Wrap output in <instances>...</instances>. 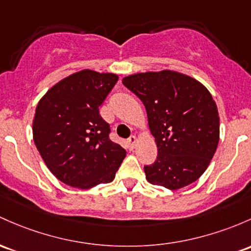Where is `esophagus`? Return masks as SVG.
Returning a JSON list of instances; mask_svg holds the SVG:
<instances>
[{
  "label": "esophagus",
  "instance_id": "obj_1",
  "mask_svg": "<svg viewBox=\"0 0 251 251\" xmlns=\"http://www.w3.org/2000/svg\"><path fill=\"white\" fill-rule=\"evenodd\" d=\"M136 143H137V138L136 136H131L130 138L127 139V144H128V149H134V147H136Z\"/></svg>",
  "mask_w": 251,
  "mask_h": 251
}]
</instances>
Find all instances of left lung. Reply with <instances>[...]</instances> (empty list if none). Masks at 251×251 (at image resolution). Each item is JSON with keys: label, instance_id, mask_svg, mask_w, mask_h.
Listing matches in <instances>:
<instances>
[{"label": "left lung", "instance_id": "1", "mask_svg": "<svg viewBox=\"0 0 251 251\" xmlns=\"http://www.w3.org/2000/svg\"><path fill=\"white\" fill-rule=\"evenodd\" d=\"M123 84L139 98L158 155L144 166L147 180L178 189L197 181L207 169L219 142V115L207 89L175 71L136 74Z\"/></svg>", "mask_w": 251, "mask_h": 251}]
</instances>
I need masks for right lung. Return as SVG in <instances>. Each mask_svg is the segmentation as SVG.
I'll return each mask as SVG.
<instances>
[{"label": "right lung", "instance_id": "obj_1", "mask_svg": "<svg viewBox=\"0 0 251 251\" xmlns=\"http://www.w3.org/2000/svg\"><path fill=\"white\" fill-rule=\"evenodd\" d=\"M117 81L114 74L82 70L53 85L38 103L35 147L68 186L88 189L112 182L125 158V149L109 139L111 126L99 112Z\"/></svg>", "mask_w": 251, "mask_h": 251}]
</instances>
